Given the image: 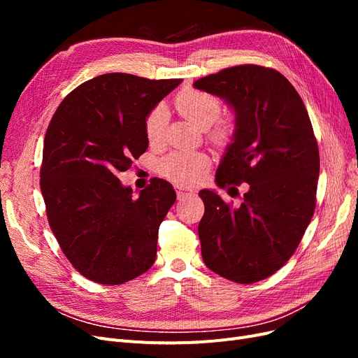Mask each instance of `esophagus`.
I'll list each match as a JSON object with an SVG mask.
<instances>
[{
	"label": "esophagus",
	"mask_w": 358,
	"mask_h": 358,
	"mask_svg": "<svg viewBox=\"0 0 358 358\" xmlns=\"http://www.w3.org/2000/svg\"><path fill=\"white\" fill-rule=\"evenodd\" d=\"M176 194H178V199H183V197H188L192 196L194 191L188 189V188H182V187H176Z\"/></svg>",
	"instance_id": "esophagus-1"
}]
</instances>
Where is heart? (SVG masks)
Masks as SVG:
<instances>
[{
    "instance_id": "obj_1",
    "label": "heart",
    "mask_w": 358,
    "mask_h": 358,
    "mask_svg": "<svg viewBox=\"0 0 358 358\" xmlns=\"http://www.w3.org/2000/svg\"><path fill=\"white\" fill-rule=\"evenodd\" d=\"M176 109L189 122L201 129H206L218 119L221 103L212 94L187 90L178 95ZM166 129L167 109L162 104H158L145 119V134L149 145L158 146L164 142ZM233 133L234 125L230 121H222L212 129L210 138L215 143L225 145L227 142H230ZM209 167V157L197 152H173L159 162V170L162 175L176 182L178 185H194V183L200 182Z\"/></svg>"
}]
</instances>
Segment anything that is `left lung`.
Returning a JSON list of instances; mask_svg holds the SVG:
<instances>
[{
	"mask_svg": "<svg viewBox=\"0 0 358 358\" xmlns=\"http://www.w3.org/2000/svg\"><path fill=\"white\" fill-rule=\"evenodd\" d=\"M234 112L236 128L215 182L248 183L231 208L201 189L199 224L203 262L237 284H254L294 254L315 210L320 152L308 110L282 74L262 66H237L194 82ZM234 188V187H231Z\"/></svg>",
	"mask_w": 358,
	"mask_h": 358,
	"instance_id": "8db88e82",
	"label": "left lung"
}]
</instances>
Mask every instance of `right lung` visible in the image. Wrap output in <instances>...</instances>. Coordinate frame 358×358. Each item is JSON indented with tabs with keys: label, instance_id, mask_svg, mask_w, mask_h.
Masks as SVG:
<instances>
[{
	"label": "right lung",
	"instance_id": "right-lung-1",
	"mask_svg": "<svg viewBox=\"0 0 358 358\" xmlns=\"http://www.w3.org/2000/svg\"><path fill=\"white\" fill-rule=\"evenodd\" d=\"M180 82L101 74L71 91L48 127L40 188L49 225L73 267L94 282L124 284L155 263L158 229L176 192L154 178L134 199L117 176L148 149L145 119Z\"/></svg>",
	"mask_w": 358,
	"mask_h": 358
}]
</instances>
